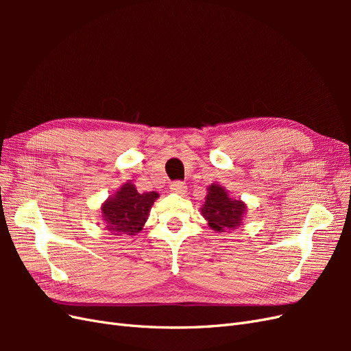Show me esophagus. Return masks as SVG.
<instances>
[{
	"label": "esophagus",
	"mask_w": 351,
	"mask_h": 351,
	"mask_svg": "<svg viewBox=\"0 0 351 351\" xmlns=\"http://www.w3.org/2000/svg\"><path fill=\"white\" fill-rule=\"evenodd\" d=\"M169 189H171V192H174L177 195H184L187 186L183 182H174V183H171V186H169Z\"/></svg>",
	"instance_id": "34e87169"
}]
</instances>
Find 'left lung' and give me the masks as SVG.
<instances>
[{
	"mask_svg": "<svg viewBox=\"0 0 351 351\" xmlns=\"http://www.w3.org/2000/svg\"><path fill=\"white\" fill-rule=\"evenodd\" d=\"M200 210L212 230L226 232V230H236L241 224L246 205L241 200L231 199L222 186L210 184Z\"/></svg>",
	"mask_w": 351,
	"mask_h": 351,
	"instance_id": "1",
	"label": "left lung"
}]
</instances>
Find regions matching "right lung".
Masks as SVG:
<instances>
[{"label": "right lung", "instance_id": "right-lung-1", "mask_svg": "<svg viewBox=\"0 0 351 351\" xmlns=\"http://www.w3.org/2000/svg\"><path fill=\"white\" fill-rule=\"evenodd\" d=\"M158 197L156 192L139 193L134 184L130 182L124 183L119 192L105 200L101 206L107 228L119 236H134L143 228Z\"/></svg>", "mask_w": 351, "mask_h": 351}]
</instances>
